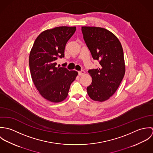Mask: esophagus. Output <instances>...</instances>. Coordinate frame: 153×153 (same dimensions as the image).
<instances>
[{
	"label": "esophagus",
	"instance_id": "obj_1",
	"mask_svg": "<svg viewBox=\"0 0 153 153\" xmlns=\"http://www.w3.org/2000/svg\"><path fill=\"white\" fill-rule=\"evenodd\" d=\"M84 74H85V71H84L82 70V71H78V75H79V76L83 75H84Z\"/></svg>",
	"mask_w": 153,
	"mask_h": 153
}]
</instances>
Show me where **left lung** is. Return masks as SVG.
I'll use <instances>...</instances> for the list:
<instances>
[{
	"mask_svg": "<svg viewBox=\"0 0 153 153\" xmlns=\"http://www.w3.org/2000/svg\"><path fill=\"white\" fill-rule=\"evenodd\" d=\"M81 30L92 58L100 65L88 71L92 81L87 88L88 94L92 100L102 102L115 92L124 78L123 49L118 39L106 29L82 26Z\"/></svg>",
	"mask_w": 153,
	"mask_h": 153,
	"instance_id": "left-lung-1",
	"label": "left lung"
}]
</instances>
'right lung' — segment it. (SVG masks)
I'll list each match as a JSON object with an SVG mask.
<instances>
[{
    "instance_id": "right-lung-1",
    "label": "right lung",
    "mask_w": 153,
    "mask_h": 153,
    "mask_svg": "<svg viewBox=\"0 0 153 153\" xmlns=\"http://www.w3.org/2000/svg\"><path fill=\"white\" fill-rule=\"evenodd\" d=\"M75 30V26L45 30L37 37L30 52L29 65L32 81L40 94L51 102L64 101L78 75L75 71L56 66V60L65 56L66 44Z\"/></svg>"
}]
</instances>
